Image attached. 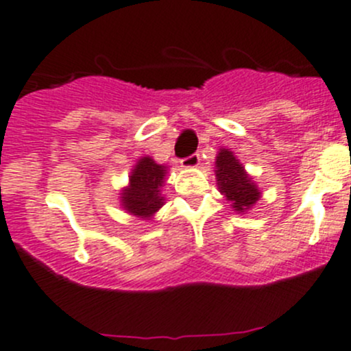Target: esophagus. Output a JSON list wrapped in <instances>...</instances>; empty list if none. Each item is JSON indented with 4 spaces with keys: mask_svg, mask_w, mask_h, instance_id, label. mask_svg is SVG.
<instances>
[{
    "mask_svg": "<svg viewBox=\"0 0 351 351\" xmlns=\"http://www.w3.org/2000/svg\"><path fill=\"white\" fill-rule=\"evenodd\" d=\"M180 163H182V166H185V168H195V166L200 165V154H198V153L190 154V156L183 158Z\"/></svg>",
    "mask_w": 351,
    "mask_h": 351,
    "instance_id": "1",
    "label": "esophagus"
}]
</instances>
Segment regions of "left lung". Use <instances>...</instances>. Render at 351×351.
Listing matches in <instances>:
<instances>
[{
    "label": "left lung",
    "instance_id": "obj_1",
    "mask_svg": "<svg viewBox=\"0 0 351 351\" xmlns=\"http://www.w3.org/2000/svg\"><path fill=\"white\" fill-rule=\"evenodd\" d=\"M215 165L219 188L225 195V198L232 204V208L237 210V212H243L259 200L261 191L243 171V166L239 163L232 151L220 149Z\"/></svg>",
    "mask_w": 351,
    "mask_h": 351
}]
</instances>
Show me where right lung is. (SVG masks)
Here are the masks:
<instances>
[{
  "instance_id": "obj_1",
  "label": "right lung",
  "mask_w": 351,
  "mask_h": 351,
  "mask_svg": "<svg viewBox=\"0 0 351 351\" xmlns=\"http://www.w3.org/2000/svg\"><path fill=\"white\" fill-rule=\"evenodd\" d=\"M165 166L156 165L149 156L141 158L129 178V188L123 193V206L132 215L149 219L163 206L160 188L163 186Z\"/></svg>"
}]
</instances>
